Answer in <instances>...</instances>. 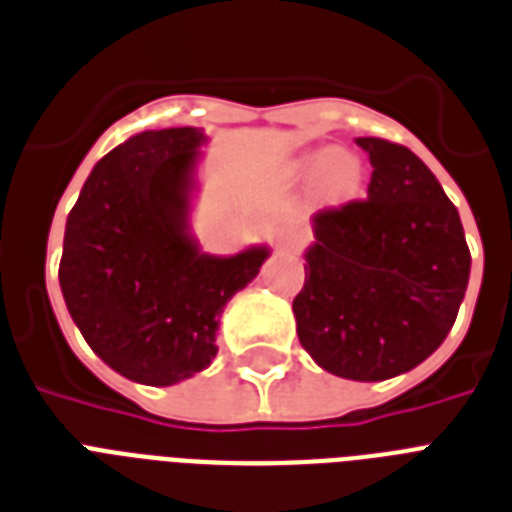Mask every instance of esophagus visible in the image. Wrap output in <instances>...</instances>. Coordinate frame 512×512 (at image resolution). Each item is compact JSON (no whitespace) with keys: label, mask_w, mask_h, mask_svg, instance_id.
<instances>
[{"label":"esophagus","mask_w":512,"mask_h":512,"mask_svg":"<svg viewBox=\"0 0 512 512\" xmlns=\"http://www.w3.org/2000/svg\"><path fill=\"white\" fill-rule=\"evenodd\" d=\"M276 247L281 252H297V249L303 247V236L297 231H281L279 239H276Z\"/></svg>","instance_id":"esophagus-1"}]
</instances>
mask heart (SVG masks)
I'll list each match as a JSON object with an SVG mask.
<instances>
[{"instance_id":"heart-1","label":"heart","mask_w":512,"mask_h":512,"mask_svg":"<svg viewBox=\"0 0 512 512\" xmlns=\"http://www.w3.org/2000/svg\"><path fill=\"white\" fill-rule=\"evenodd\" d=\"M295 180H313L316 177V193L329 207H340L350 201L361 188L364 180V167L361 159L348 151H335V148H313L297 156L289 167Z\"/></svg>"}]
</instances>
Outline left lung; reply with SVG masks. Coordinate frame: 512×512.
I'll return each instance as SVG.
<instances>
[{"label":"left lung","mask_w":512,"mask_h":512,"mask_svg":"<svg viewBox=\"0 0 512 512\" xmlns=\"http://www.w3.org/2000/svg\"><path fill=\"white\" fill-rule=\"evenodd\" d=\"M372 162L366 199L313 215L297 337L321 369L377 382L446 340L468 289L470 249L436 175L406 146L358 138Z\"/></svg>","instance_id":"obj_1"}]
</instances>
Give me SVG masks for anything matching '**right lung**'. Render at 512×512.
<instances>
[{
  "label": "right lung",
  "instance_id": "right-lung-1",
  "mask_svg": "<svg viewBox=\"0 0 512 512\" xmlns=\"http://www.w3.org/2000/svg\"><path fill=\"white\" fill-rule=\"evenodd\" d=\"M204 132L132 135L95 164L68 212L60 289L68 313L114 372L175 385L215 358L225 303L268 257L201 255L188 233V196Z\"/></svg>",
  "mask_w": 512,
  "mask_h": 512
}]
</instances>
